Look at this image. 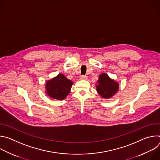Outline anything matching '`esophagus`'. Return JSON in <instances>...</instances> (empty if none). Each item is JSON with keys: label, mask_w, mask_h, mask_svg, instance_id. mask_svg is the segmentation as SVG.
<instances>
[{"label": "esophagus", "mask_w": 160, "mask_h": 160, "mask_svg": "<svg viewBox=\"0 0 160 160\" xmlns=\"http://www.w3.org/2000/svg\"><path fill=\"white\" fill-rule=\"evenodd\" d=\"M80 79L81 80H87V77L86 76V75H82L81 77H80Z\"/></svg>", "instance_id": "1"}]
</instances>
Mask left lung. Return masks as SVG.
<instances>
[{"label":"left lung","instance_id":"left-lung-1","mask_svg":"<svg viewBox=\"0 0 160 160\" xmlns=\"http://www.w3.org/2000/svg\"><path fill=\"white\" fill-rule=\"evenodd\" d=\"M97 91L103 98L108 99L115 95L118 90V83L109 78L106 73H102L99 78Z\"/></svg>","mask_w":160,"mask_h":160}]
</instances>
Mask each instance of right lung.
I'll return each instance as SVG.
<instances>
[{"instance_id": "add662e5", "label": "right lung", "mask_w": 160, "mask_h": 160, "mask_svg": "<svg viewBox=\"0 0 160 160\" xmlns=\"http://www.w3.org/2000/svg\"><path fill=\"white\" fill-rule=\"evenodd\" d=\"M73 82L63 75L59 74L56 77L47 82L45 85L48 94L56 99L62 100L70 93Z\"/></svg>"}]
</instances>
